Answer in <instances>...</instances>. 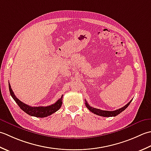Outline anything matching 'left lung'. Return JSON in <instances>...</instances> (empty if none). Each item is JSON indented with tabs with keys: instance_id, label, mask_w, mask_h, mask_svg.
<instances>
[{
	"instance_id": "1",
	"label": "left lung",
	"mask_w": 151,
	"mask_h": 151,
	"mask_svg": "<svg viewBox=\"0 0 151 151\" xmlns=\"http://www.w3.org/2000/svg\"><path fill=\"white\" fill-rule=\"evenodd\" d=\"M132 100L129 101L127 105H125L124 107H121V108H120L119 109L112 111H104V110L96 109V108H94V107H91L88 105L87 101L86 100H85V105H86V106H87V108L88 109V110H90L92 113H94V114H96L97 115H100L101 116H105V117L106 116V117H109V116H115L116 115H118L119 114H120V113L122 112L123 111L127 108L128 106L130 105V104L131 103Z\"/></svg>"
}]
</instances>
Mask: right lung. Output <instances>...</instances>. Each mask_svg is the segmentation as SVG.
Returning a JSON list of instances; mask_svg holds the SVG:
<instances>
[{"label":"right lung","mask_w":151,"mask_h":151,"mask_svg":"<svg viewBox=\"0 0 151 151\" xmlns=\"http://www.w3.org/2000/svg\"><path fill=\"white\" fill-rule=\"evenodd\" d=\"M9 90H10V93L12 97L13 98V99L15 100V102L17 103V105L19 106L20 108L28 115L30 116H36V117L43 118L51 115V114H53V113L56 112L59 109L63 104V95H62V96H61L60 99H58L54 104H52L51 106L46 107H31L29 105H27L26 104H24L15 96V95L14 94V92L11 88L10 83H9Z\"/></svg>","instance_id":"1"}]
</instances>
